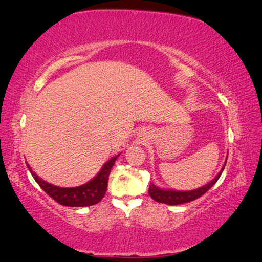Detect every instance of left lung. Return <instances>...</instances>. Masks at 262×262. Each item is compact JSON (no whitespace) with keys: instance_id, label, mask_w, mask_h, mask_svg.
<instances>
[{"instance_id":"left-lung-1","label":"left lung","mask_w":262,"mask_h":262,"mask_svg":"<svg viewBox=\"0 0 262 262\" xmlns=\"http://www.w3.org/2000/svg\"><path fill=\"white\" fill-rule=\"evenodd\" d=\"M228 160V156H227ZM227 160L222 167V169L220 173L216 175V178L213 180H211L209 184L202 186V187L193 189V191H175V189H164V188H160L157 187L156 185L150 184L149 186V195L155 200L157 203H163L167 204V205H179V204H185V203H189L193 202V200L198 199L199 196H202L204 193L209 191V189L212 187V186L216 184L218 179L223 173L225 163H227Z\"/></svg>"}]
</instances>
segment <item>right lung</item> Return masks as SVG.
Masks as SVG:
<instances>
[{"mask_svg":"<svg viewBox=\"0 0 262 262\" xmlns=\"http://www.w3.org/2000/svg\"><path fill=\"white\" fill-rule=\"evenodd\" d=\"M118 156H113L112 159L107 161L103 164L101 169L91 181L85 184L77 186V187H59L52 184H49L41 178H39L34 171H32L30 164L27 163L28 169H30L32 177L37 181V184L51 196L57 203L64 206L71 207H83V206H92L98 204L107 191V184H108V177L112 169L114 162L118 159Z\"/></svg>","mask_w":262,"mask_h":262,"instance_id":"obj_1","label":"right lung"}]
</instances>
